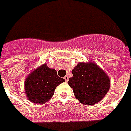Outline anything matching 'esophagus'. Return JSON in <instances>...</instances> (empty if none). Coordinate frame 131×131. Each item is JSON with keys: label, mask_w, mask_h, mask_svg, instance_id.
Masks as SVG:
<instances>
[{"label": "esophagus", "mask_w": 131, "mask_h": 131, "mask_svg": "<svg viewBox=\"0 0 131 131\" xmlns=\"http://www.w3.org/2000/svg\"><path fill=\"white\" fill-rule=\"evenodd\" d=\"M64 79H65V80H66V81L67 82V81H68V79H69V77H68V75H66V76H65Z\"/></svg>", "instance_id": "1"}]
</instances>
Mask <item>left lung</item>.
<instances>
[{
    "label": "left lung",
    "instance_id": "obj_1",
    "mask_svg": "<svg viewBox=\"0 0 131 131\" xmlns=\"http://www.w3.org/2000/svg\"><path fill=\"white\" fill-rule=\"evenodd\" d=\"M68 83L81 104L94 105L102 100L111 87L107 74L94 62H79L72 70Z\"/></svg>",
    "mask_w": 131,
    "mask_h": 131
}]
</instances>
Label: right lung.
Segmentation results:
<instances>
[{"label":"right lung","mask_w":131,"mask_h":131,"mask_svg":"<svg viewBox=\"0 0 131 131\" xmlns=\"http://www.w3.org/2000/svg\"><path fill=\"white\" fill-rule=\"evenodd\" d=\"M64 81L54 69L44 63L27 75L24 86L26 97L34 104L46 103L52 97L56 88Z\"/></svg>","instance_id":"obj_1"}]
</instances>
